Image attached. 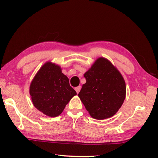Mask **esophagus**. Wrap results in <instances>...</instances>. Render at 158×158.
<instances>
[{
    "mask_svg": "<svg viewBox=\"0 0 158 158\" xmlns=\"http://www.w3.org/2000/svg\"><path fill=\"white\" fill-rule=\"evenodd\" d=\"M81 85H79V86H77V87L75 88V90H76L77 93H79V91H80V90H81Z\"/></svg>",
    "mask_w": 158,
    "mask_h": 158,
    "instance_id": "1",
    "label": "esophagus"
}]
</instances>
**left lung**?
<instances>
[{
  "mask_svg": "<svg viewBox=\"0 0 158 158\" xmlns=\"http://www.w3.org/2000/svg\"><path fill=\"white\" fill-rule=\"evenodd\" d=\"M84 77L86 82L78 95L90 116L98 120L114 116L125 98L126 87L121 73L108 60L100 58Z\"/></svg>",
  "mask_w": 158,
  "mask_h": 158,
  "instance_id": "8db88e82",
  "label": "left lung"
}]
</instances>
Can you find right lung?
Here are the masks:
<instances>
[{
	"mask_svg": "<svg viewBox=\"0 0 158 158\" xmlns=\"http://www.w3.org/2000/svg\"><path fill=\"white\" fill-rule=\"evenodd\" d=\"M34 106L50 117L59 116L77 93L58 65L45 63L37 73L30 86Z\"/></svg>",
	"mask_w": 158,
	"mask_h": 158,
	"instance_id": "add662e5",
	"label": "right lung"
}]
</instances>
